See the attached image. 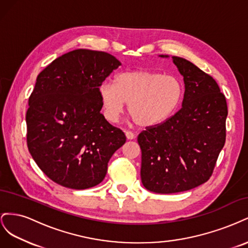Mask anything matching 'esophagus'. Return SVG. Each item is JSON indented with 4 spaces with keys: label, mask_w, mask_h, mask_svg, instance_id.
I'll list each match as a JSON object with an SVG mask.
<instances>
[{
    "label": "esophagus",
    "mask_w": 248,
    "mask_h": 248,
    "mask_svg": "<svg viewBox=\"0 0 248 248\" xmlns=\"http://www.w3.org/2000/svg\"><path fill=\"white\" fill-rule=\"evenodd\" d=\"M125 136L127 140H133L134 139V134L131 131H125Z\"/></svg>",
    "instance_id": "1"
}]
</instances>
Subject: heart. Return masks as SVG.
<instances>
[{
	"label": "heart",
	"mask_w": 248,
	"mask_h": 248,
	"mask_svg": "<svg viewBox=\"0 0 248 248\" xmlns=\"http://www.w3.org/2000/svg\"><path fill=\"white\" fill-rule=\"evenodd\" d=\"M103 115L116 123L124 104L130 117L140 127L159 124L179 108L183 85L177 78L149 70L124 71L117 74L112 85L103 82L98 88Z\"/></svg>",
	"instance_id": "obj_1"
}]
</instances>
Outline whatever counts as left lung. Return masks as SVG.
<instances>
[{
    "mask_svg": "<svg viewBox=\"0 0 248 248\" xmlns=\"http://www.w3.org/2000/svg\"><path fill=\"white\" fill-rule=\"evenodd\" d=\"M172 61L184 78L182 108L138 137L141 182L156 193L186 191L207 182L227 136V100L215 79L183 58Z\"/></svg>",
    "mask_w": 248,
    "mask_h": 248,
    "instance_id": "obj_1",
    "label": "left lung"
}]
</instances>
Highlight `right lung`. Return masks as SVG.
<instances>
[{
  "label": "right lung",
  "mask_w": 248,
  "mask_h": 248,
  "mask_svg": "<svg viewBox=\"0 0 248 248\" xmlns=\"http://www.w3.org/2000/svg\"><path fill=\"white\" fill-rule=\"evenodd\" d=\"M121 65L106 51L76 49L37 77L27 110V145L37 166L55 183L87 189L103 181L124 132L110 125L98 88Z\"/></svg>",
  "instance_id": "obj_1"
}]
</instances>
